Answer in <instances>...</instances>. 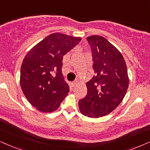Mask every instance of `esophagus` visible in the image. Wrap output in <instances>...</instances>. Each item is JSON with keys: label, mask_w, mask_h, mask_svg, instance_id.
Instances as JSON below:
<instances>
[{"label": "esophagus", "mask_w": 150, "mask_h": 150, "mask_svg": "<svg viewBox=\"0 0 150 150\" xmlns=\"http://www.w3.org/2000/svg\"><path fill=\"white\" fill-rule=\"evenodd\" d=\"M77 84H78V81H77V80H75V81H74L73 82V86H75V85H77Z\"/></svg>", "instance_id": "esophagus-1"}]
</instances>
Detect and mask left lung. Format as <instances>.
Wrapping results in <instances>:
<instances>
[{"label": "left lung", "mask_w": 150, "mask_h": 150, "mask_svg": "<svg viewBox=\"0 0 150 150\" xmlns=\"http://www.w3.org/2000/svg\"><path fill=\"white\" fill-rule=\"evenodd\" d=\"M96 75L86 83V96L79 101L83 115L98 117L109 114L122 102L129 86L127 68L122 54L105 37H87Z\"/></svg>", "instance_id": "1"}]
</instances>
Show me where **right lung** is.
Returning <instances> with one entry per match:
<instances>
[{
	"label": "right lung",
	"mask_w": 150,
	"mask_h": 150,
	"mask_svg": "<svg viewBox=\"0 0 150 150\" xmlns=\"http://www.w3.org/2000/svg\"><path fill=\"white\" fill-rule=\"evenodd\" d=\"M80 41L79 37L51 34L25 57L21 68V87L30 103L39 111H55L69 93V85L62 71V59Z\"/></svg>",
	"instance_id": "1"
}]
</instances>
